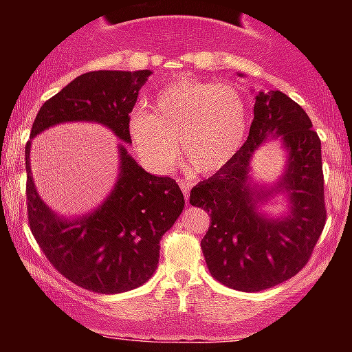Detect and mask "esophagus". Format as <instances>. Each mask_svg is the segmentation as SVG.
<instances>
[{
    "instance_id": "esophagus-1",
    "label": "esophagus",
    "mask_w": 352,
    "mask_h": 352,
    "mask_svg": "<svg viewBox=\"0 0 352 352\" xmlns=\"http://www.w3.org/2000/svg\"><path fill=\"white\" fill-rule=\"evenodd\" d=\"M190 187H192V184H190V182L180 180V188H182V192H184L187 204H188V197H190Z\"/></svg>"
}]
</instances>
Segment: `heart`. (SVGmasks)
<instances>
[{"mask_svg": "<svg viewBox=\"0 0 352 352\" xmlns=\"http://www.w3.org/2000/svg\"><path fill=\"white\" fill-rule=\"evenodd\" d=\"M129 131L152 167L168 170L177 164L179 140L182 157L192 170L213 173L243 147L248 107L235 86L182 78L157 94L151 112L132 114Z\"/></svg>", "mask_w": 352, "mask_h": 352, "instance_id": "b5f03b06", "label": "heart"}]
</instances>
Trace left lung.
I'll use <instances>...</instances> for the list:
<instances>
[{
  "label": "left lung",
  "mask_w": 352,
  "mask_h": 352,
  "mask_svg": "<svg viewBox=\"0 0 352 352\" xmlns=\"http://www.w3.org/2000/svg\"><path fill=\"white\" fill-rule=\"evenodd\" d=\"M253 112L235 159L190 192V204L210 215L200 243L208 272L246 293L293 278L308 263L326 223L321 140L308 114L280 91L258 92ZM274 140L287 152L285 168L273 186H261L251 179V160ZM276 195L287 197V213L266 216L259 207Z\"/></svg>",
  "instance_id": "left-lung-1"
}]
</instances>
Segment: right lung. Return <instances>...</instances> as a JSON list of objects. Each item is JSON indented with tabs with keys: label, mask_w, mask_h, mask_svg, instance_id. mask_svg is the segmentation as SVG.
Returning a JSON list of instances; mask_svg holds the SVG:
<instances>
[{
	"label": "right lung",
	"mask_w": 352,
	"mask_h": 352,
	"mask_svg": "<svg viewBox=\"0 0 352 352\" xmlns=\"http://www.w3.org/2000/svg\"><path fill=\"white\" fill-rule=\"evenodd\" d=\"M151 74L144 69L78 76L43 104L30 137L64 122H96L111 129L124 144H132L129 114ZM31 144L28 140L24 148L28 220L52 266L74 285L102 294L131 292L151 280L159 265L162 235L185 205L177 182L145 172L119 144V175L106 200L80 217H60L36 190Z\"/></svg>",
	"instance_id": "add662e5"
}]
</instances>
